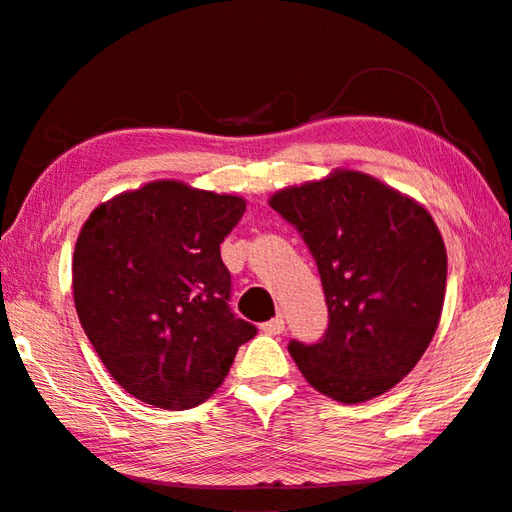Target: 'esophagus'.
<instances>
[{"mask_svg":"<svg viewBox=\"0 0 512 512\" xmlns=\"http://www.w3.org/2000/svg\"><path fill=\"white\" fill-rule=\"evenodd\" d=\"M262 331L266 333V336H280V333L284 331V318H282V315H277V318L264 322L262 324Z\"/></svg>","mask_w":512,"mask_h":512,"instance_id":"1","label":"esophagus"}]
</instances>
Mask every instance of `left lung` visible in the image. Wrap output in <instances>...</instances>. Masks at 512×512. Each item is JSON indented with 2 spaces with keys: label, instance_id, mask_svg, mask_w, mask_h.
Segmentation results:
<instances>
[{
  "label": "left lung",
  "instance_id": "left-lung-1",
  "mask_svg": "<svg viewBox=\"0 0 512 512\" xmlns=\"http://www.w3.org/2000/svg\"><path fill=\"white\" fill-rule=\"evenodd\" d=\"M318 264L329 327L288 351L302 376L338 403H365L403 380L439 327L448 255L421 203L378 179L336 170L275 192Z\"/></svg>",
  "mask_w": 512,
  "mask_h": 512
}]
</instances>
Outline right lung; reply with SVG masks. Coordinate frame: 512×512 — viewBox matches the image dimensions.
I'll return each mask as SVG.
<instances>
[{"label": "right lung", "instance_id": "obj_1", "mask_svg": "<svg viewBox=\"0 0 512 512\" xmlns=\"http://www.w3.org/2000/svg\"><path fill=\"white\" fill-rule=\"evenodd\" d=\"M235 194L152 181L91 212L73 253V302L116 383L188 410L228 376L255 324L230 311L219 246L244 217Z\"/></svg>", "mask_w": 512, "mask_h": 512}]
</instances>
